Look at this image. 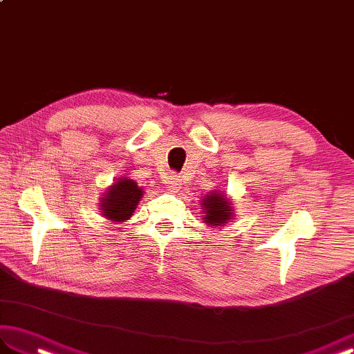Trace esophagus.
Segmentation results:
<instances>
[{
  "label": "esophagus",
  "instance_id": "obj_1",
  "mask_svg": "<svg viewBox=\"0 0 354 354\" xmlns=\"http://www.w3.org/2000/svg\"><path fill=\"white\" fill-rule=\"evenodd\" d=\"M164 184L169 189V192H178L181 189V179H179V176H176L175 173H169L164 179Z\"/></svg>",
  "mask_w": 354,
  "mask_h": 354
}]
</instances>
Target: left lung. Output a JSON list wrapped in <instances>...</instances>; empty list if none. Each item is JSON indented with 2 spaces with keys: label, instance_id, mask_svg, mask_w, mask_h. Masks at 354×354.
I'll return each mask as SVG.
<instances>
[{
  "label": "left lung",
  "instance_id": "8db88e82",
  "mask_svg": "<svg viewBox=\"0 0 354 354\" xmlns=\"http://www.w3.org/2000/svg\"><path fill=\"white\" fill-rule=\"evenodd\" d=\"M202 214H204V222L213 228H221L228 223V221L234 219V207L227 194L213 190L205 194L204 199L201 201Z\"/></svg>",
  "mask_w": 354,
  "mask_h": 354
}]
</instances>
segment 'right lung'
<instances>
[{"label":"right lung","mask_w":354,"mask_h":354,"mask_svg":"<svg viewBox=\"0 0 354 354\" xmlns=\"http://www.w3.org/2000/svg\"><path fill=\"white\" fill-rule=\"evenodd\" d=\"M142 196H145V192L138 183L126 175L117 178V181L112 183L104 190L103 198H100V213L114 223L126 222L132 217Z\"/></svg>","instance_id":"right-lung-1"}]
</instances>
